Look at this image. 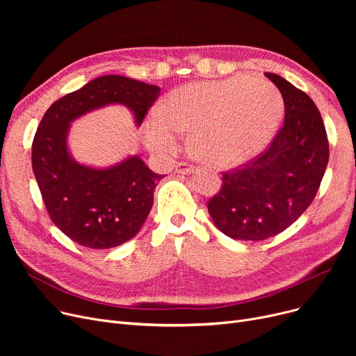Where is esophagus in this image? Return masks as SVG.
<instances>
[{
  "label": "esophagus",
  "mask_w": 356,
  "mask_h": 356,
  "mask_svg": "<svg viewBox=\"0 0 356 356\" xmlns=\"http://www.w3.org/2000/svg\"><path fill=\"white\" fill-rule=\"evenodd\" d=\"M195 172V167L188 163H179L176 165V173L177 175H191Z\"/></svg>",
  "instance_id": "1"
}]
</instances>
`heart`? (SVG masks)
Listing matches in <instances>:
<instances>
[{"label":"heart","mask_w":356,"mask_h":356,"mask_svg":"<svg viewBox=\"0 0 356 356\" xmlns=\"http://www.w3.org/2000/svg\"><path fill=\"white\" fill-rule=\"evenodd\" d=\"M278 89L258 78L234 76L193 82L168 92L156 118L144 127V143L160 157L173 154L189 131L195 156L216 168H234L263 153L283 118Z\"/></svg>","instance_id":"b5f03b06"}]
</instances>
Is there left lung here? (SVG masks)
<instances>
[{
	"instance_id": "8db88e82",
	"label": "left lung",
	"mask_w": 356,
	"mask_h": 356,
	"mask_svg": "<svg viewBox=\"0 0 356 356\" xmlns=\"http://www.w3.org/2000/svg\"><path fill=\"white\" fill-rule=\"evenodd\" d=\"M266 76L282 92L284 124L266 153L222 175V188L208 203L216 228L239 241H263L289 228L310 207L329 161L314 102L278 74Z\"/></svg>"
}]
</instances>
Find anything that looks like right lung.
<instances>
[{"instance_id":"add662e5","label":"right lung","mask_w":356,"mask_h":356,"mask_svg":"<svg viewBox=\"0 0 356 356\" xmlns=\"http://www.w3.org/2000/svg\"><path fill=\"white\" fill-rule=\"evenodd\" d=\"M159 95L156 85L105 74L56 101L42 118L31 147L33 172L53 223L79 245L108 250L134 238L164 176L149 170L140 156L109 167L78 163L67 147L70 124L120 104L133 112L140 127Z\"/></svg>"}]
</instances>
